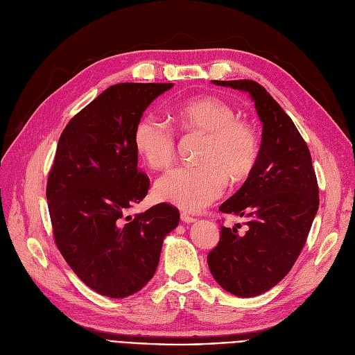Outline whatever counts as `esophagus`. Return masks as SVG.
Returning <instances> with one entry per match:
<instances>
[{"instance_id": "obj_1", "label": "esophagus", "mask_w": 355, "mask_h": 355, "mask_svg": "<svg viewBox=\"0 0 355 355\" xmlns=\"http://www.w3.org/2000/svg\"><path fill=\"white\" fill-rule=\"evenodd\" d=\"M181 220L184 223H193L196 220V218H193V216H190L189 213H181Z\"/></svg>"}]
</instances>
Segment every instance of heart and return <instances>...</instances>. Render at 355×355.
<instances>
[{
	"label": "heart",
	"mask_w": 355,
	"mask_h": 355,
	"mask_svg": "<svg viewBox=\"0 0 355 355\" xmlns=\"http://www.w3.org/2000/svg\"><path fill=\"white\" fill-rule=\"evenodd\" d=\"M174 125L184 133L205 135L196 166H180L155 184L157 198L184 210L198 211L225 191L227 178H248L259 158V137L251 123L236 119L232 105L220 97L202 96L168 107ZM132 141L137 155L152 169H166L177 157L174 129L155 114L136 120Z\"/></svg>",
	"instance_id": "b5f03b06"
}]
</instances>
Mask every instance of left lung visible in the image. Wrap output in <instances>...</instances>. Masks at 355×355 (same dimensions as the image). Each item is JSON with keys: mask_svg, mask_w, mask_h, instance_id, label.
<instances>
[{"mask_svg": "<svg viewBox=\"0 0 355 355\" xmlns=\"http://www.w3.org/2000/svg\"><path fill=\"white\" fill-rule=\"evenodd\" d=\"M250 92L263 121V142L252 174L219 207L246 218V227L220 226L207 255L214 280L239 297L266 293L295 266L319 207L309 148L288 114L252 80L213 81ZM223 223V222H222Z\"/></svg>", "mask_w": 355, "mask_h": 355, "instance_id": "left-lung-1", "label": "left lung"}]
</instances>
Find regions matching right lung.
<instances>
[{"mask_svg": "<svg viewBox=\"0 0 355 355\" xmlns=\"http://www.w3.org/2000/svg\"><path fill=\"white\" fill-rule=\"evenodd\" d=\"M173 84L121 83L76 113L59 137L46 198L53 239L68 266L98 295L121 299L144 288L180 211L159 203L128 210L148 194L132 135L146 107Z\"/></svg>", "mask_w": 355, "mask_h": 355, "instance_id": "right-lung-1", "label": "right lung"}]
</instances>
